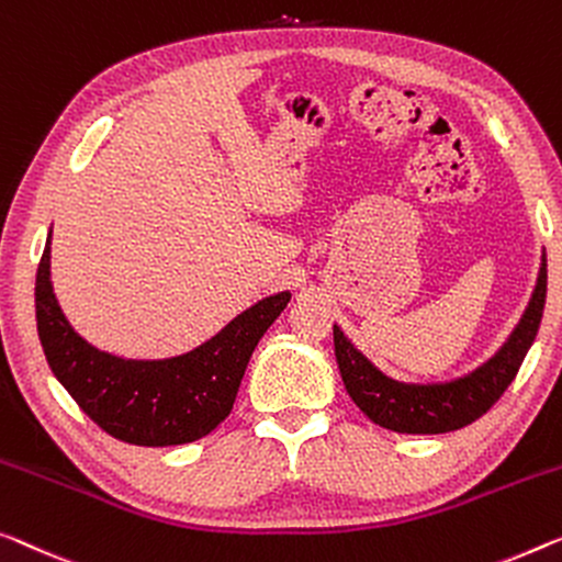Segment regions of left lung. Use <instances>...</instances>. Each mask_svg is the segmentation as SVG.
Wrapping results in <instances>:
<instances>
[{"mask_svg":"<svg viewBox=\"0 0 562 562\" xmlns=\"http://www.w3.org/2000/svg\"><path fill=\"white\" fill-rule=\"evenodd\" d=\"M546 292L548 259L542 255L538 284L505 346L476 371L447 383H401L389 379L342 335L338 325H333L335 358L346 391L356 406L383 429L398 434H447L462 429L487 414L515 381L538 335Z\"/></svg>","mask_w":562,"mask_h":562,"instance_id":"8db88e82","label":"left lung"}]
</instances>
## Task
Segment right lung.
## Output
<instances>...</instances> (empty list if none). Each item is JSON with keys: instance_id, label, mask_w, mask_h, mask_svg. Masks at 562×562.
Masks as SVG:
<instances>
[{"instance_id": "right-lung-1", "label": "right lung", "mask_w": 562, "mask_h": 562, "mask_svg": "<svg viewBox=\"0 0 562 562\" xmlns=\"http://www.w3.org/2000/svg\"><path fill=\"white\" fill-rule=\"evenodd\" d=\"M288 303L290 292L259 300L183 356L125 361L70 328L49 282V239L35 282L37 333L55 379L100 429L136 447H173L214 431L232 412L259 338Z\"/></svg>"}]
</instances>
